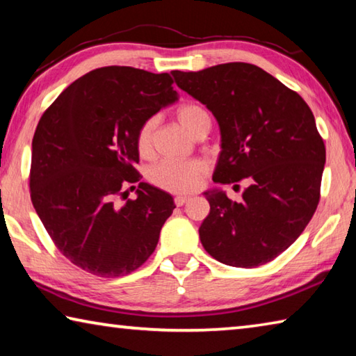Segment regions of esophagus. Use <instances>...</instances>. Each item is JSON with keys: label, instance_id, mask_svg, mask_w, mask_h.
Masks as SVG:
<instances>
[{"label": "esophagus", "instance_id": "34e87169", "mask_svg": "<svg viewBox=\"0 0 356 356\" xmlns=\"http://www.w3.org/2000/svg\"><path fill=\"white\" fill-rule=\"evenodd\" d=\"M190 200V197L188 196H184V195H177L176 197H174V202H176V206H184V204L186 202V201H188Z\"/></svg>", "mask_w": 356, "mask_h": 356}]
</instances>
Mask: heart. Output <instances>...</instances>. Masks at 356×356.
<instances>
[{"instance_id": "obj_1", "label": "heart", "mask_w": 356, "mask_h": 356, "mask_svg": "<svg viewBox=\"0 0 356 356\" xmlns=\"http://www.w3.org/2000/svg\"><path fill=\"white\" fill-rule=\"evenodd\" d=\"M182 127L195 135L201 125L209 120L206 110L193 102L182 104L176 111ZM154 120L144 122L136 135L138 152L146 156L152 150ZM206 163L201 160H165L149 171V179L155 186L171 193H188L196 190L206 176Z\"/></svg>"}]
</instances>
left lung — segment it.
I'll list each match as a JSON object with an SVG mask.
<instances>
[{"mask_svg": "<svg viewBox=\"0 0 356 356\" xmlns=\"http://www.w3.org/2000/svg\"><path fill=\"white\" fill-rule=\"evenodd\" d=\"M171 74L218 120L213 182L250 184L242 202L221 190L204 193L210 204L200 227L204 250L231 267L273 261L305 231L321 200L325 144L314 114L297 92L248 63Z\"/></svg>", "mask_w": 356, "mask_h": 356, "instance_id": "left-lung-1", "label": "left lung"}]
</instances>
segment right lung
Here are the masks:
<instances>
[{"label": "right lung", "instance_id": "1", "mask_svg": "<svg viewBox=\"0 0 356 356\" xmlns=\"http://www.w3.org/2000/svg\"><path fill=\"white\" fill-rule=\"evenodd\" d=\"M172 83L170 74L100 67L65 88L39 120L33 206L56 248L89 273L116 278L140 268L176 209L172 196L141 182L135 168L138 130L177 100ZM127 186L137 200L119 204Z\"/></svg>", "mask_w": 356, "mask_h": 356}]
</instances>
